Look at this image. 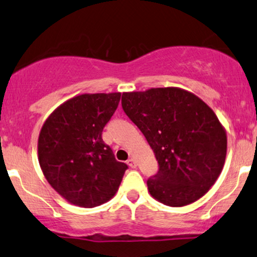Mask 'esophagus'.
<instances>
[{
  "label": "esophagus",
  "instance_id": "esophagus-1",
  "mask_svg": "<svg viewBox=\"0 0 257 257\" xmlns=\"http://www.w3.org/2000/svg\"><path fill=\"white\" fill-rule=\"evenodd\" d=\"M127 165L130 166V168L135 169V168H137V162L133 158H131V159H128V161H127Z\"/></svg>",
  "mask_w": 257,
  "mask_h": 257
}]
</instances>
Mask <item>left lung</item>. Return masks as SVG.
<instances>
[{
  "label": "left lung",
  "mask_w": 257,
  "mask_h": 257,
  "mask_svg": "<svg viewBox=\"0 0 257 257\" xmlns=\"http://www.w3.org/2000/svg\"><path fill=\"white\" fill-rule=\"evenodd\" d=\"M121 106L158 161L148 179L153 198L184 206L204 196L225 162L226 135L203 100L177 87L122 93Z\"/></svg>",
  "instance_id": "8db88e82"
}]
</instances>
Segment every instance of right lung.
Here are the masks:
<instances>
[{"label":"right lung","mask_w":257,"mask_h":257,"mask_svg":"<svg viewBox=\"0 0 257 257\" xmlns=\"http://www.w3.org/2000/svg\"><path fill=\"white\" fill-rule=\"evenodd\" d=\"M121 93L81 94L60 105L43 124L38 153L52 188L72 204L94 208L118 191L127 169L102 141Z\"/></svg>","instance_id":"1"}]
</instances>
